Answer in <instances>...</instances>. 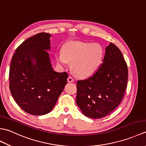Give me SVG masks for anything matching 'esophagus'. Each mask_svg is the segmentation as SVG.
I'll return each mask as SVG.
<instances>
[{
	"label": "esophagus",
	"mask_w": 146,
	"mask_h": 146,
	"mask_svg": "<svg viewBox=\"0 0 146 146\" xmlns=\"http://www.w3.org/2000/svg\"><path fill=\"white\" fill-rule=\"evenodd\" d=\"M74 81H75V80H74V78H73L72 76H69L68 78V82H70V83L74 82Z\"/></svg>",
	"instance_id": "34e87169"
}]
</instances>
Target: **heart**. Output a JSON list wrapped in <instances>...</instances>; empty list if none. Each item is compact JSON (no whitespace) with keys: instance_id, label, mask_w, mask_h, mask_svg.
<instances>
[{"instance_id":"obj_1","label":"heart","mask_w":146,"mask_h":146,"mask_svg":"<svg viewBox=\"0 0 146 146\" xmlns=\"http://www.w3.org/2000/svg\"><path fill=\"white\" fill-rule=\"evenodd\" d=\"M104 49L97 42L75 41L64 46L63 53L56 55V61L61 67L71 62V69L76 76L86 78L97 72L104 59Z\"/></svg>"}]
</instances>
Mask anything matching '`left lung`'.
<instances>
[{"mask_svg": "<svg viewBox=\"0 0 146 146\" xmlns=\"http://www.w3.org/2000/svg\"><path fill=\"white\" fill-rule=\"evenodd\" d=\"M127 78V66L122 52L110 42L97 72L90 78L77 82V105L89 118L108 115L122 101Z\"/></svg>", "mask_w": 146, "mask_h": 146, "instance_id": "8db88e82", "label": "left lung"}]
</instances>
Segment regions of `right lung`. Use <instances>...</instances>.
Wrapping results in <instances>:
<instances>
[{"instance_id":"right-lung-1","label":"right lung","mask_w":146,"mask_h":146,"mask_svg":"<svg viewBox=\"0 0 146 146\" xmlns=\"http://www.w3.org/2000/svg\"><path fill=\"white\" fill-rule=\"evenodd\" d=\"M49 33L26 39L15 50L9 70V88L14 100L26 112L42 115L52 110L67 83L66 72L52 69L48 51Z\"/></svg>"}]
</instances>
